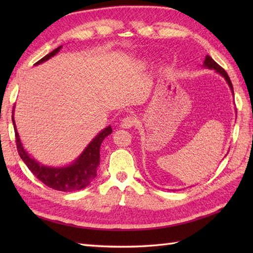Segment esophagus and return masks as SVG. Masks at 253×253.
Returning <instances> with one entry per match:
<instances>
[{
	"mask_svg": "<svg viewBox=\"0 0 253 253\" xmlns=\"http://www.w3.org/2000/svg\"><path fill=\"white\" fill-rule=\"evenodd\" d=\"M137 123V120L136 117L133 116H126L125 118H123L122 122H121V127L122 128H126V129H128V128H131L136 125Z\"/></svg>",
	"mask_w": 253,
	"mask_h": 253,
	"instance_id": "obj_1",
	"label": "esophagus"
}]
</instances>
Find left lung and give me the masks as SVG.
<instances>
[{"label": "left lung", "instance_id": "obj_1", "mask_svg": "<svg viewBox=\"0 0 253 253\" xmlns=\"http://www.w3.org/2000/svg\"><path fill=\"white\" fill-rule=\"evenodd\" d=\"M203 67H207V68H209V69H214V71H215L217 74L221 75V76H222L225 80H226V83H227V84H228V87L230 88V91H232V93H233V95H234L233 84H232V82H230V79H229V77H228L227 73L225 72L224 69H223L221 66H219L218 64H217L215 61H214L211 56L207 55V56H206V58H204Z\"/></svg>", "mask_w": 253, "mask_h": 253}]
</instances>
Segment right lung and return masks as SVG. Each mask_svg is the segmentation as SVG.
<instances>
[{
    "mask_svg": "<svg viewBox=\"0 0 253 253\" xmlns=\"http://www.w3.org/2000/svg\"><path fill=\"white\" fill-rule=\"evenodd\" d=\"M61 49L62 45L53 50L50 54L41 58L35 65H40V64L49 61L51 57L56 55ZM14 111L15 110H13L12 121L19 157L38 179L52 189L64 192L82 190L93 181L100 165V147L104 139L112 133L113 130L111 126H107L103 130H101L71 164L64 166H49L38 162L25 150L17 132V127H16L14 120Z\"/></svg>",
    "mask_w": 253,
    "mask_h": 253,
    "instance_id": "obj_1",
    "label": "right lung"
}]
</instances>
